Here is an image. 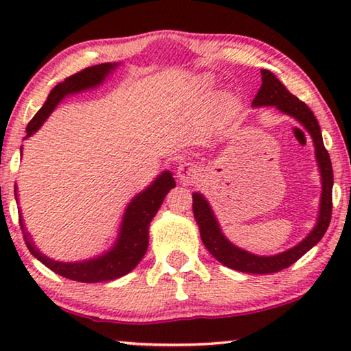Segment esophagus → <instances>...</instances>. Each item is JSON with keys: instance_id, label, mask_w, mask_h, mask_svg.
I'll list each match as a JSON object with an SVG mask.
<instances>
[{"instance_id": "1", "label": "esophagus", "mask_w": 351, "mask_h": 351, "mask_svg": "<svg viewBox=\"0 0 351 351\" xmlns=\"http://www.w3.org/2000/svg\"><path fill=\"white\" fill-rule=\"evenodd\" d=\"M198 165H195L192 162H182L178 165L176 169V178L181 182H192L195 178L198 176Z\"/></svg>"}]
</instances>
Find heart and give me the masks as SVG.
I'll return each mask as SVG.
<instances>
[{
	"label": "heart",
	"instance_id": "obj_1",
	"mask_svg": "<svg viewBox=\"0 0 351 351\" xmlns=\"http://www.w3.org/2000/svg\"><path fill=\"white\" fill-rule=\"evenodd\" d=\"M212 86H213V82L209 79V77H203V79H199L197 85V93H195V99H197V102L199 105L204 104V100L212 91ZM230 105H232V96H229V94L226 93L218 94V96L213 99V106H215L217 110H226L229 108Z\"/></svg>",
	"mask_w": 351,
	"mask_h": 351
}]
</instances>
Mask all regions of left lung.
<instances>
[{
	"label": "left lung",
	"mask_w": 351,
	"mask_h": 351,
	"mask_svg": "<svg viewBox=\"0 0 351 351\" xmlns=\"http://www.w3.org/2000/svg\"><path fill=\"white\" fill-rule=\"evenodd\" d=\"M252 106L254 108H258V106H276L278 111L299 121L313 138L320 178H322V195H320V209L316 226H314L311 232L297 246L291 247L282 254L263 257V255H255L247 251H243V249L237 247L226 239L221 229H219V224L215 215H213L209 203H207L201 193L192 195L193 215L198 223L201 240H203L207 251L219 263H223L230 269L249 272V274H271V272H278L295 263L302 255L310 251L313 246H316L320 239L325 235L326 229L330 226L332 209V167L330 154L324 145L322 132H320L316 116L313 114V111L308 108L306 104L293 96L285 88L283 83L268 69H261V86L257 96L252 100Z\"/></svg>",
	"instance_id": "left-lung-1"
}]
</instances>
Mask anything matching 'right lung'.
<instances>
[{
    "label": "right lung",
    "mask_w": 351,
    "mask_h": 351,
    "mask_svg": "<svg viewBox=\"0 0 351 351\" xmlns=\"http://www.w3.org/2000/svg\"><path fill=\"white\" fill-rule=\"evenodd\" d=\"M119 63H100L96 66H90L80 71V73L73 74L64 79L62 83L52 88V91L47 96L45 105L38 110L37 114L32 117V121L27 123L26 133L29 136L34 134L37 130L43 125V122L56 106L62 100L69 96L85 90L100 85L108 77L112 69H116ZM175 187V180L169 170L162 171L144 192L136 195L132 203L127 206L125 213H123L121 229H119V237L108 252L99 255L96 258H90L85 261H75V263H63V261H56L46 255L41 254L31 240V237L26 232L23 219L20 217V224L23 229V237H25L26 246L35 258L40 260L41 263L47 266L56 274L66 277L69 280L82 282V283H97V282H108L114 280L122 276L132 272L139 261L144 257L148 247V228L153 217L156 215L162 201L171 189ZM15 199H16V187H15Z\"/></svg>",
    "instance_id": "right-lung-1"
}]
</instances>
